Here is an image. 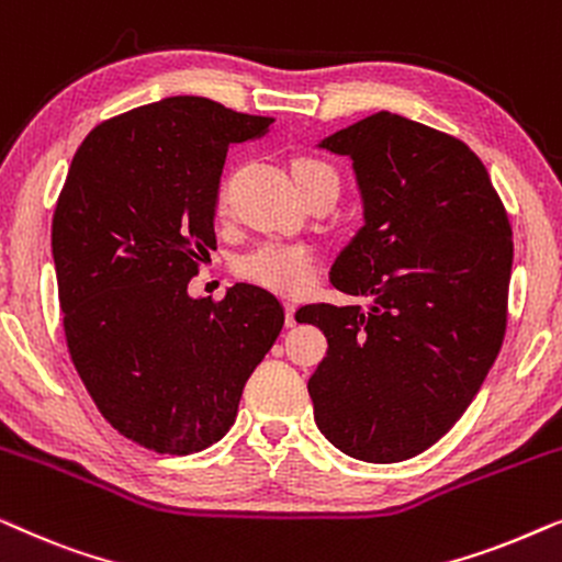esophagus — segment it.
Listing matches in <instances>:
<instances>
[{
	"instance_id": "obj_1",
	"label": "esophagus",
	"mask_w": 562,
	"mask_h": 562,
	"mask_svg": "<svg viewBox=\"0 0 562 562\" xmlns=\"http://www.w3.org/2000/svg\"><path fill=\"white\" fill-rule=\"evenodd\" d=\"M286 325L289 327L296 325V304H286Z\"/></svg>"
}]
</instances>
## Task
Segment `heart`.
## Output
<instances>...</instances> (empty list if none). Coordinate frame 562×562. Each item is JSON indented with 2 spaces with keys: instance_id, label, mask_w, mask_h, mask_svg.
<instances>
[{
  "instance_id": "b5f03b06",
  "label": "heart",
  "mask_w": 562,
  "mask_h": 562,
  "mask_svg": "<svg viewBox=\"0 0 562 562\" xmlns=\"http://www.w3.org/2000/svg\"><path fill=\"white\" fill-rule=\"evenodd\" d=\"M291 173H294L299 189L312 179H317V176H337L327 160L314 156L296 158L291 164ZM237 273L243 279L258 283V286L276 291V294L296 296L304 294L306 289H312L314 279H317V263H314L312 250L304 248V245L263 243L237 258Z\"/></svg>"
}]
</instances>
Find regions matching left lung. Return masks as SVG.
Returning <instances> with one entry per match:
<instances>
[{
  "mask_svg": "<svg viewBox=\"0 0 562 562\" xmlns=\"http://www.w3.org/2000/svg\"><path fill=\"white\" fill-rule=\"evenodd\" d=\"M317 148L352 160L363 202L329 281L371 304L296 312L327 337L306 386L314 422L345 456L398 463L463 417L502 350L509 217L465 143L402 114H371Z\"/></svg>",
  "mask_w": 562,
  "mask_h": 562,
  "instance_id": "1",
  "label": "left lung"
}]
</instances>
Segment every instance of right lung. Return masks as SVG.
Masks as SVG:
<instances>
[{"label":"right lung","mask_w":562,"mask_h":562,"mask_svg":"<svg viewBox=\"0 0 562 562\" xmlns=\"http://www.w3.org/2000/svg\"><path fill=\"white\" fill-rule=\"evenodd\" d=\"M271 117L166 97L91 130L53 214V263L71 360L102 417L143 448L189 456L233 427L245 381L283 327L266 289L191 296L217 248L229 145Z\"/></svg>","instance_id":"obj_1"}]
</instances>
